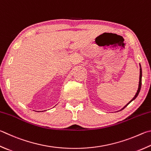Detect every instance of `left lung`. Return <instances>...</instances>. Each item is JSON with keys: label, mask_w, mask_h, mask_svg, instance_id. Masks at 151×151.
I'll use <instances>...</instances> for the list:
<instances>
[{"label": "left lung", "mask_w": 151, "mask_h": 151, "mask_svg": "<svg viewBox=\"0 0 151 151\" xmlns=\"http://www.w3.org/2000/svg\"><path fill=\"white\" fill-rule=\"evenodd\" d=\"M139 66H140V75H139V87H138V90H137V92H136V94H135V96L133 97V98L132 100H131L129 102L128 104H126V105L123 107V108L122 109H120V111L121 110H122V109H124L125 107H127L129 104L131 102H132V101H133L135 99V98L137 97V96L139 95V92H140V90H141V84H142V68H141V65L139 64Z\"/></svg>", "instance_id": "1"}]
</instances>
